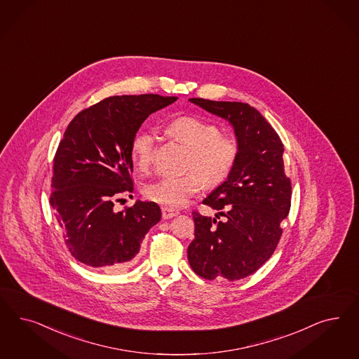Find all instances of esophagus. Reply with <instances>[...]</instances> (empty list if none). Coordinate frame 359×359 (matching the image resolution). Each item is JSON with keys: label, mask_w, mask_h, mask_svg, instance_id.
Wrapping results in <instances>:
<instances>
[{"label": "esophagus", "mask_w": 359, "mask_h": 359, "mask_svg": "<svg viewBox=\"0 0 359 359\" xmlns=\"http://www.w3.org/2000/svg\"><path fill=\"white\" fill-rule=\"evenodd\" d=\"M177 214H178V211H177V210H174V208H162V218H163V219H172V218L175 217Z\"/></svg>", "instance_id": "1"}]
</instances>
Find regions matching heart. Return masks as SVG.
<instances>
[{
  "mask_svg": "<svg viewBox=\"0 0 359 359\" xmlns=\"http://www.w3.org/2000/svg\"><path fill=\"white\" fill-rule=\"evenodd\" d=\"M168 132L189 147L186 169L189 173L163 177L145 187V197L153 202L181 208L201 190L203 181L218 185L224 181L238 158V142L230 135L219 133L212 123L196 116H180L170 121ZM156 151V136L148 130L135 135L130 142V161L140 173L151 169Z\"/></svg>",
  "mask_w": 359,
  "mask_h": 359,
  "instance_id": "heart-1",
  "label": "heart"
}]
</instances>
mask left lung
<instances>
[{
	"label": "left lung",
	"instance_id": "8db88e82",
	"mask_svg": "<svg viewBox=\"0 0 359 359\" xmlns=\"http://www.w3.org/2000/svg\"><path fill=\"white\" fill-rule=\"evenodd\" d=\"M229 121L238 142L231 173L202 202L214 218L193 212L196 239L187 248L198 276L229 281L252 275L276 250L288 217L292 186L284 173V145L275 129L247 103L189 99Z\"/></svg>",
	"mask_w": 359,
	"mask_h": 359
}]
</instances>
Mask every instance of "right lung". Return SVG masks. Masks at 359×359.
I'll return each mask as SVG.
<instances>
[{
    "label": "right lung",
    "instance_id": "1",
    "mask_svg": "<svg viewBox=\"0 0 359 359\" xmlns=\"http://www.w3.org/2000/svg\"><path fill=\"white\" fill-rule=\"evenodd\" d=\"M175 96H111L79 112L59 142L50 205L71 255L86 266L118 272L139 254L145 235L161 219L156 202L136 201L116 211L133 191L130 142L148 116Z\"/></svg>",
    "mask_w": 359,
    "mask_h": 359
}]
</instances>
